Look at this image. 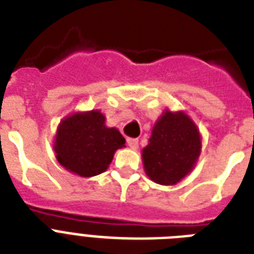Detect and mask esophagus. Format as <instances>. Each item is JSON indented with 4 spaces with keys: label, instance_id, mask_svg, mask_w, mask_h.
Returning <instances> with one entry per match:
<instances>
[{
    "label": "esophagus",
    "instance_id": "1",
    "mask_svg": "<svg viewBox=\"0 0 254 254\" xmlns=\"http://www.w3.org/2000/svg\"><path fill=\"white\" fill-rule=\"evenodd\" d=\"M127 146L130 147V149H137L138 147V139L137 138H127Z\"/></svg>",
    "mask_w": 254,
    "mask_h": 254
}]
</instances>
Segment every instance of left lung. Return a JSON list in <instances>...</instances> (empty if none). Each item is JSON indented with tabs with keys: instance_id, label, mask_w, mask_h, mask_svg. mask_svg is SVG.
Listing matches in <instances>:
<instances>
[{
	"instance_id": "left-lung-1",
	"label": "left lung",
	"mask_w": 254,
	"mask_h": 254,
	"mask_svg": "<svg viewBox=\"0 0 254 254\" xmlns=\"http://www.w3.org/2000/svg\"><path fill=\"white\" fill-rule=\"evenodd\" d=\"M200 150V133L192 120L185 112L166 111L142 150L143 169L158 185H177L192 171Z\"/></svg>"
}]
</instances>
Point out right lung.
<instances>
[{
	"instance_id": "1",
	"label": "right lung",
	"mask_w": 254,
	"mask_h": 254,
	"mask_svg": "<svg viewBox=\"0 0 254 254\" xmlns=\"http://www.w3.org/2000/svg\"><path fill=\"white\" fill-rule=\"evenodd\" d=\"M124 146L125 138L116 127L105 125V116L97 109L62 120L54 142L58 162L80 177L104 173L116 150Z\"/></svg>"
}]
</instances>
